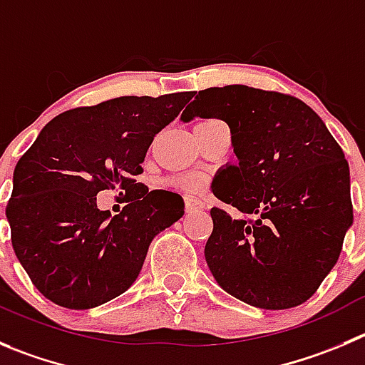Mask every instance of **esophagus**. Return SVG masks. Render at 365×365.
<instances>
[{"label":"esophagus","instance_id":"1","mask_svg":"<svg viewBox=\"0 0 365 365\" xmlns=\"http://www.w3.org/2000/svg\"><path fill=\"white\" fill-rule=\"evenodd\" d=\"M185 204H186V211H188V213H192V211L204 210V204L200 202V200L197 199V197H193V195H186L185 197Z\"/></svg>","mask_w":365,"mask_h":365}]
</instances>
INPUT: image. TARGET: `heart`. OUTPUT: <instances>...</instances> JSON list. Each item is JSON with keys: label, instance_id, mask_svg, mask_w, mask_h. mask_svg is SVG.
Returning <instances> with one entry per match:
<instances>
[{"label": "heart", "instance_id": "obj_1", "mask_svg": "<svg viewBox=\"0 0 365 365\" xmlns=\"http://www.w3.org/2000/svg\"><path fill=\"white\" fill-rule=\"evenodd\" d=\"M173 185L179 186V188H182V190H193V188H197L200 182H199V179H195V177L180 175V177H175V179H173Z\"/></svg>", "mask_w": 365, "mask_h": 365}]
</instances>
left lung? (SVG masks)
Masks as SVG:
<instances>
[{
    "instance_id": "obj_1",
    "label": "left lung",
    "mask_w": 365,
    "mask_h": 365,
    "mask_svg": "<svg viewBox=\"0 0 365 365\" xmlns=\"http://www.w3.org/2000/svg\"><path fill=\"white\" fill-rule=\"evenodd\" d=\"M229 125L237 166L220 173L211 207L207 267L244 303L284 310L317 292L353 222L349 166L341 145L303 100L232 84L199 91L182 120Z\"/></svg>"
}]
</instances>
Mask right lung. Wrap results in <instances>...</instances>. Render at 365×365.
<instances>
[{
	"mask_svg": "<svg viewBox=\"0 0 365 365\" xmlns=\"http://www.w3.org/2000/svg\"><path fill=\"white\" fill-rule=\"evenodd\" d=\"M192 91L118 96L55 116L14 170L6 204L17 259L46 299L88 310L136 281L148 245L185 215L177 193L138 182L141 163L161 128ZM116 189L125 207L110 218L96 193Z\"/></svg>",
	"mask_w": 365,
	"mask_h": 365,
	"instance_id": "obj_1",
	"label": "right lung"
}]
</instances>
